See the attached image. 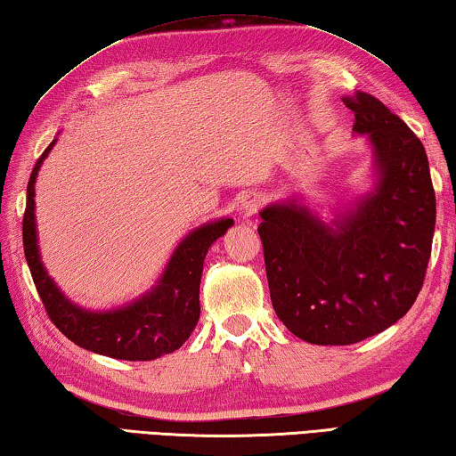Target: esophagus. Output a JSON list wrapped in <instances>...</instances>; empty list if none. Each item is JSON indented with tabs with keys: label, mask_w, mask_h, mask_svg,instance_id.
I'll use <instances>...</instances> for the list:
<instances>
[{
	"label": "esophagus",
	"mask_w": 456,
	"mask_h": 456,
	"mask_svg": "<svg viewBox=\"0 0 456 456\" xmlns=\"http://www.w3.org/2000/svg\"><path fill=\"white\" fill-rule=\"evenodd\" d=\"M263 195H258V193H247V195H243V200H240V213H243V216H255V213L261 209V205H263Z\"/></svg>",
	"instance_id": "1"
}]
</instances>
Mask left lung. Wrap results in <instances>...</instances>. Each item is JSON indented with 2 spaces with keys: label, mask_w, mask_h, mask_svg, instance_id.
Masks as SVG:
<instances>
[{
  "label": "left lung",
  "mask_w": 456,
  "mask_h": 456,
  "mask_svg": "<svg viewBox=\"0 0 456 456\" xmlns=\"http://www.w3.org/2000/svg\"><path fill=\"white\" fill-rule=\"evenodd\" d=\"M354 134L371 150V187L324 221L305 198L258 211L276 316L308 344L350 346L413 306L435 233V191L425 148L376 96L344 98Z\"/></svg>",
  "instance_id": "1"
}]
</instances>
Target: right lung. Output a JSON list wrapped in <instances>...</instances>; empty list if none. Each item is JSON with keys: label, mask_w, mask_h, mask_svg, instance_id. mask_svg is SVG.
Here are the masks:
<instances>
[{"label": "right lung", "mask_w": 456, "mask_h": 456, "mask_svg": "<svg viewBox=\"0 0 456 456\" xmlns=\"http://www.w3.org/2000/svg\"><path fill=\"white\" fill-rule=\"evenodd\" d=\"M57 138L35 164L27 183L23 248L45 310L70 342L88 352L116 360L150 362L182 347L200 320V282L209 247L233 227L221 217L187 233L174 248L154 287L142 297L112 310H86L65 297L41 261L35 221V182Z\"/></svg>", "instance_id": "right-lung-1"}]
</instances>
